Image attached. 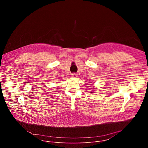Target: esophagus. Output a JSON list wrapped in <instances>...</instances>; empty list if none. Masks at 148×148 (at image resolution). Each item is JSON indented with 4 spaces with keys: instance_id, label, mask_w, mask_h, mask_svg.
Listing matches in <instances>:
<instances>
[{
    "instance_id": "obj_1",
    "label": "esophagus",
    "mask_w": 148,
    "mask_h": 148,
    "mask_svg": "<svg viewBox=\"0 0 148 148\" xmlns=\"http://www.w3.org/2000/svg\"><path fill=\"white\" fill-rule=\"evenodd\" d=\"M71 77H73V78H75V77H77V74H75V73H72V74H71Z\"/></svg>"
}]
</instances>
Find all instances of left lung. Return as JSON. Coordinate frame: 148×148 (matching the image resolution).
I'll return each instance as SVG.
<instances>
[{
	"label": "left lung",
	"instance_id": "8db88e82",
	"mask_svg": "<svg viewBox=\"0 0 148 148\" xmlns=\"http://www.w3.org/2000/svg\"><path fill=\"white\" fill-rule=\"evenodd\" d=\"M93 92H94V91H92V92H91V93H93Z\"/></svg>",
	"mask_w": 148,
	"mask_h": 148
}]
</instances>
